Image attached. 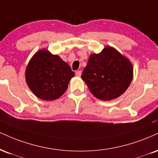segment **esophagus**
Segmentation results:
<instances>
[{
	"label": "esophagus",
	"instance_id": "34e87169",
	"mask_svg": "<svg viewBox=\"0 0 158 158\" xmlns=\"http://www.w3.org/2000/svg\"><path fill=\"white\" fill-rule=\"evenodd\" d=\"M76 75H77V77H81V71H78L76 72Z\"/></svg>",
	"mask_w": 158,
	"mask_h": 158
}]
</instances>
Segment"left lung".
<instances>
[{"label":"left lung","instance_id":"1","mask_svg":"<svg viewBox=\"0 0 158 158\" xmlns=\"http://www.w3.org/2000/svg\"><path fill=\"white\" fill-rule=\"evenodd\" d=\"M96 98L110 101L121 96L133 78V67L128 58L112 46L90 55L81 77Z\"/></svg>","mask_w":158,"mask_h":158}]
</instances>
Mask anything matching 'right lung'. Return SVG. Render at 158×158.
I'll list each match as a JSON object with an SVG mask.
<instances>
[{
    "mask_svg": "<svg viewBox=\"0 0 158 158\" xmlns=\"http://www.w3.org/2000/svg\"><path fill=\"white\" fill-rule=\"evenodd\" d=\"M25 77L28 87L37 97L54 101L65 92L74 73L58 55L43 48L29 60Z\"/></svg>",
    "mask_w": 158,
    "mask_h": 158,
    "instance_id": "add662e5",
    "label": "right lung"
}]
</instances>
